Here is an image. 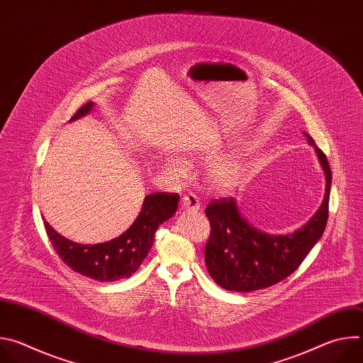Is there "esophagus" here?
Returning a JSON list of instances; mask_svg holds the SVG:
<instances>
[{
  "label": "esophagus",
  "mask_w": 363,
  "mask_h": 363,
  "mask_svg": "<svg viewBox=\"0 0 363 363\" xmlns=\"http://www.w3.org/2000/svg\"><path fill=\"white\" fill-rule=\"evenodd\" d=\"M181 210L184 211H198L199 210V201L195 195L189 194L181 199Z\"/></svg>",
  "instance_id": "1"
}]
</instances>
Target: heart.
Wrapping results in <instances>:
<instances>
[{"label":"heart","mask_w":363,"mask_h":363,"mask_svg":"<svg viewBox=\"0 0 363 363\" xmlns=\"http://www.w3.org/2000/svg\"><path fill=\"white\" fill-rule=\"evenodd\" d=\"M189 160H192V153H188V161ZM244 167V153L235 150L213 160L206 165L203 168V179L213 189H227L240 179ZM167 168L169 174L178 179L186 178L189 174L188 165L181 161H171Z\"/></svg>","instance_id":"b5f03b06"}]
</instances>
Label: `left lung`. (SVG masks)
<instances>
[{"instance_id":"obj_1","label":"left lung","mask_w":363,"mask_h":363,"mask_svg":"<svg viewBox=\"0 0 363 363\" xmlns=\"http://www.w3.org/2000/svg\"><path fill=\"white\" fill-rule=\"evenodd\" d=\"M313 146L325 172V196L315 216L291 234H267L251 225L240 213L235 198L214 199L205 208L211 234L205 245V266L213 280L230 291H254L290 276L323 235L329 216L332 171L326 155Z\"/></svg>"}]
</instances>
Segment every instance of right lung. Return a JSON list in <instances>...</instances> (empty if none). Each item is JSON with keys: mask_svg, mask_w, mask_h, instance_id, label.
Returning a JSON list of instances; mask_svg holds the SVG:
<instances>
[{"mask_svg": "<svg viewBox=\"0 0 363 363\" xmlns=\"http://www.w3.org/2000/svg\"><path fill=\"white\" fill-rule=\"evenodd\" d=\"M94 103L82 106L70 121L89 115ZM179 195L153 192L143 199L133 224L119 237L100 244H79L60 235L44 220L47 235L62 260L76 273L97 281H115L130 277L142 264L153 245L155 231L169 220L178 208Z\"/></svg>", "mask_w": 363, "mask_h": 363, "instance_id": "1", "label": "right lung"}]
</instances>
